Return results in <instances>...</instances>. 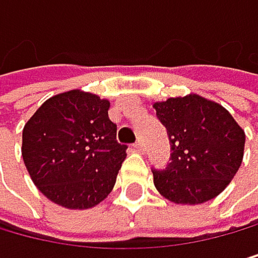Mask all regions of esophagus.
<instances>
[{
    "instance_id": "1",
    "label": "esophagus",
    "mask_w": 258,
    "mask_h": 258,
    "mask_svg": "<svg viewBox=\"0 0 258 258\" xmlns=\"http://www.w3.org/2000/svg\"><path fill=\"white\" fill-rule=\"evenodd\" d=\"M144 147H145V145H144V142H142V140H137V142L134 144V149H136L137 152H144V150H145Z\"/></svg>"
}]
</instances>
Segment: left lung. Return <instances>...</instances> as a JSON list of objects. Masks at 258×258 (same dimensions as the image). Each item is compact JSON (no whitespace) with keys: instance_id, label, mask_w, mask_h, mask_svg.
I'll return each instance as SVG.
<instances>
[{"instance_id":"1","label":"left lung","mask_w":258,"mask_h":258,"mask_svg":"<svg viewBox=\"0 0 258 258\" xmlns=\"http://www.w3.org/2000/svg\"><path fill=\"white\" fill-rule=\"evenodd\" d=\"M171 147L169 163L152 168L155 187L174 204L217 197L239 169L245 136L225 108L199 95L155 103Z\"/></svg>"}]
</instances>
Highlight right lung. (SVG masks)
Segmentation results:
<instances>
[{
  "instance_id": "add662e5",
  "label": "right lung",
  "mask_w": 258,
  "mask_h": 258,
  "mask_svg": "<svg viewBox=\"0 0 258 258\" xmlns=\"http://www.w3.org/2000/svg\"><path fill=\"white\" fill-rule=\"evenodd\" d=\"M108 108V100L71 90L46 100L25 124L24 163L51 202L84 210L114 187L127 145L116 139Z\"/></svg>"
}]
</instances>
